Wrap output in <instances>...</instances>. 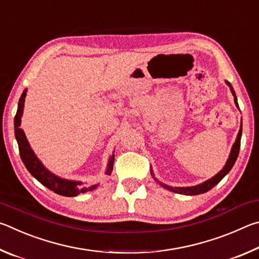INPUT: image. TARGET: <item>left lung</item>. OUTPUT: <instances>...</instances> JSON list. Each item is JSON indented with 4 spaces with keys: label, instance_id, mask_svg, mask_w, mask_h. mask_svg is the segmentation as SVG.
Instances as JSON below:
<instances>
[{
    "label": "left lung",
    "instance_id": "1",
    "mask_svg": "<svg viewBox=\"0 0 259 259\" xmlns=\"http://www.w3.org/2000/svg\"><path fill=\"white\" fill-rule=\"evenodd\" d=\"M226 84L230 87L231 89V93L232 95H233L234 97V103L236 105V107L239 108V104H238V99H236V96H235V93H234V89L233 87L231 85L230 82L226 81ZM241 135H242V122H241V126H240V130H239V134H238V137H236L235 139V143L233 144V146H232V150H231V153H230V156L229 159H227L226 161V164L224 165V168H223L221 171H219L217 175H214V176L212 178L208 179V181L203 182L202 184H199V185H195V186H188V187H171L169 185H165V184H162L160 182L155 181L160 184V185L162 187L166 188V190L171 191V192H175V193H178V194H184V195H198V194H202V193H205L208 192L209 190H211V188L217 185V184L222 181L223 178H224L227 174L230 172V170L233 168V165L235 163L236 159H238V155H239V151H240V143H241ZM152 176L154 177V174H153V171H151Z\"/></svg>",
    "mask_w": 259,
    "mask_h": 259
}]
</instances>
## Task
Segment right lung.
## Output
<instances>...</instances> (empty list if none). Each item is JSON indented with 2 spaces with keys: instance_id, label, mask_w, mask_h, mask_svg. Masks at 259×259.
<instances>
[{
  "instance_id": "add662e5",
  "label": "right lung",
  "mask_w": 259,
  "mask_h": 259,
  "mask_svg": "<svg viewBox=\"0 0 259 259\" xmlns=\"http://www.w3.org/2000/svg\"><path fill=\"white\" fill-rule=\"evenodd\" d=\"M26 93H27V90L25 89L24 93L21 94V97L18 103V109H17V113L15 116V135H16L17 143H18V146H19V154H20L21 160L24 162L26 169H27L30 172V175L36 178L42 185H45L46 187L49 188V190L54 191L59 195L76 196L77 194H81V193H85V192L95 190L98 185L88 186V185H84L82 182L68 181V179H64L56 176L55 174L49 171V170L42 164V162L37 159V156L35 155V153L29 146L28 140L26 138L24 130L19 128L20 122H21V116H23ZM113 164H114V152H113V155L109 156L107 169H106L107 175H111L113 170Z\"/></svg>"
}]
</instances>
